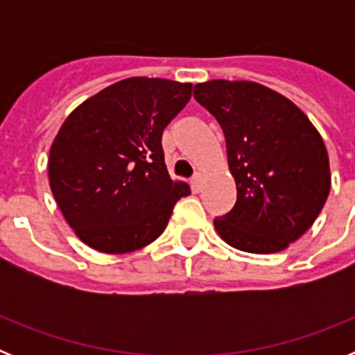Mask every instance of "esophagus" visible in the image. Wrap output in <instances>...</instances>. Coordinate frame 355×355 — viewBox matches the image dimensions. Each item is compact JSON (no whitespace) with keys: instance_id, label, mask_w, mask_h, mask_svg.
I'll list each match as a JSON object with an SVG mask.
<instances>
[{"instance_id":"34e87169","label":"esophagus","mask_w":355,"mask_h":355,"mask_svg":"<svg viewBox=\"0 0 355 355\" xmlns=\"http://www.w3.org/2000/svg\"><path fill=\"white\" fill-rule=\"evenodd\" d=\"M200 183H202V175H200V174L193 175L192 181H190V184H192V190H193V192H199V190H200Z\"/></svg>"}]
</instances>
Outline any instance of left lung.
Returning a JSON list of instances; mask_svg holds the SVG:
<instances>
[{"mask_svg": "<svg viewBox=\"0 0 355 355\" xmlns=\"http://www.w3.org/2000/svg\"><path fill=\"white\" fill-rule=\"evenodd\" d=\"M193 97L225 137L236 205L216 233L252 254L284 250L311 227L331 190L325 144L302 110L254 81L197 83Z\"/></svg>", "mask_w": 355, "mask_h": 355, "instance_id": "1", "label": "left lung"}]
</instances>
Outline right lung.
Listing matches in <instances>:
<instances>
[{
    "label": "right lung",
    "mask_w": 355,
    "mask_h": 355,
    "mask_svg": "<svg viewBox=\"0 0 355 355\" xmlns=\"http://www.w3.org/2000/svg\"><path fill=\"white\" fill-rule=\"evenodd\" d=\"M192 83L128 78L81 103L49 150V187L78 238L106 254L149 245L190 187L172 181L162 135Z\"/></svg>",
    "instance_id": "1"
}]
</instances>
